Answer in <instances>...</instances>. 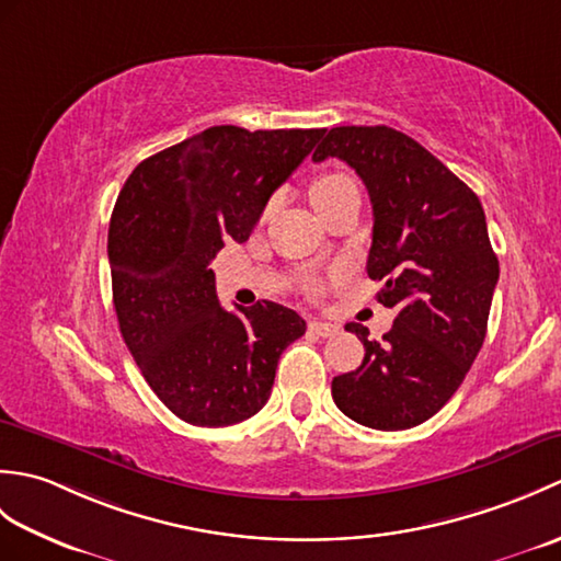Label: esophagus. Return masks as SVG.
Listing matches in <instances>:
<instances>
[{
	"label": "esophagus",
	"mask_w": 561,
	"mask_h": 561,
	"mask_svg": "<svg viewBox=\"0 0 561 561\" xmlns=\"http://www.w3.org/2000/svg\"><path fill=\"white\" fill-rule=\"evenodd\" d=\"M308 330H311L313 335H318V337H330V335H335L340 325L325 323V320H311V323H308Z\"/></svg>",
	"instance_id": "esophagus-1"
}]
</instances>
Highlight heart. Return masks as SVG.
<instances>
[{"label":"heart","mask_w":561,"mask_h":561,"mask_svg":"<svg viewBox=\"0 0 561 561\" xmlns=\"http://www.w3.org/2000/svg\"><path fill=\"white\" fill-rule=\"evenodd\" d=\"M308 195H311L313 207L318 209L320 217H323L332 207H337L342 199H347L350 195H359V190H356V183L347 173L335 171L318 175L311 187H308Z\"/></svg>","instance_id":"heart-1"}]
</instances>
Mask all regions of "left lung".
I'll use <instances>...</instances> for the list:
<instances>
[{"label":"left lung","instance_id":"left-lung-1","mask_svg":"<svg viewBox=\"0 0 561 561\" xmlns=\"http://www.w3.org/2000/svg\"><path fill=\"white\" fill-rule=\"evenodd\" d=\"M337 157L359 173L374 207L366 272L396 308L383 340L364 342L356 371L332 378V400L364 426L400 432L453 398L482 350L499 260L478 195L398 129L332 127L313 161Z\"/></svg>","mask_w":561,"mask_h":561}]
</instances>
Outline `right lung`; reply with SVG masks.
I'll return each instance as SVG.
<instances>
[{
    "mask_svg": "<svg viewBox=\"0 0 561 561\" xmlns=\"http://www.w3.org/2000/svg\"><path fill=\"white\" fill-rule=\"evenodd\" d=\"M325 129L217 125L141 161L117 195L108 260L123 340L183 422L229 426L267 402L306 320L279 304L224 311L209 262L243 243Z\"/></svg>",
    "mask_w": 561,
    "mask_h": 561,
    "instance_id": "obj_1",
    "label": "right lung"
}]
</instances>
